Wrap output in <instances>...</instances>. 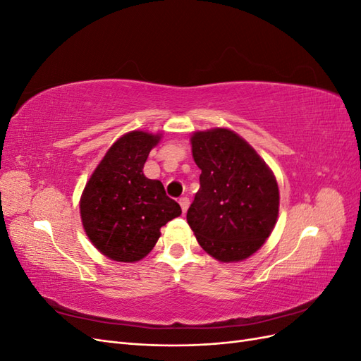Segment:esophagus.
I'll return each mask as SVG.
<instances>
[{"label":"esophagus","mask_w":361,"mask_h":361,"mask_svg":"<svg viewBox=\"0 0 361 361\" xmlns=\"http://www.w3.org/2000/svg\"><path fill=\"white\" fill-rule=\"evenodd\" d=\"M179 204H180V207H182V214H183V215L187 214L188 207H190V199H188V197H182V199H179Z\"/></svg>","instance_id":"obj_1"}]
</instances>
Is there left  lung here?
Instances as JSON below:
<instances>
[{"label": "left lung", "instance_id": "obj_1", "mask_svg": "<svg viewBox=\"0 0 361 361\" xmlns=\"http://www.w3.org/2000/svg\"><path fill=\"white\" fill-rule=\"evenodd\" d=\"M202 170L187 221L200 247L220 262H239L264 245L279 216V185L257 152L226 128L191 137Z\"/></svg>", "mask_w": 361, "mask_h": 361}]
</instances>
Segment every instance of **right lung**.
<instances>
[{
  "label": "right lung",
  "instance_id": "1",
  "mask_svg": "<svg viewBox=\"0 0 361 361\" xmlns=\"http://www.w3.org/2000/svg\"><path fill=\"white\" fill-rule=\"evenodd\" d=\"M161 134L133 130L108 149L80 200L84 231L101 253L116 262L147 256L159 228L182 214L159 180L147 179L145 162Z\"/></svg>",
  "mask_w": 361,
  "mask_h": 361
}]
</instances>
